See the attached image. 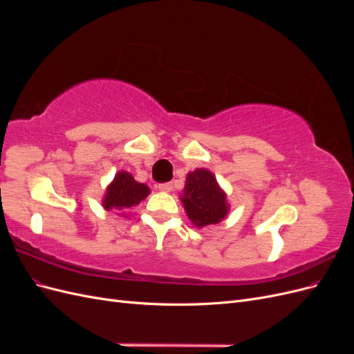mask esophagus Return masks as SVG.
I'll list each match as a JSON object with an SVG mask.
<instances>
[{"label": "esophagus", "mask_w": 354, "mask_h": 354, "mask_svg": "<svg viewBox=\"0 0 354 354\" xmlns=\"http://www.w3.org/2000/svg\"><path fill=\"white\" fill-rule=\"evenodd\" d=\"M156 187H158V190H160V192H171V190H173V185H171V183L158 185Z\"/></svg>", "instance_id": "34e87169"}]
</instances>
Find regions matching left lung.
I'll use <instances>...</instances> for the list:
<instances>
[{
    "instance_id": "1",
    "label": "left lung",
    "mask_w": 354,
    "mask_h": 354,
    "mask_svg": "<svg viewBox=\"0 0 354 354\" xmlns=\"http://www.w3.org/2000/svg\"><path fill=\"white\" fill-rule=\"evenodd\" d=\"M180 201L189 220L199 229L220 223L230 209L226 192L207 168H196L187 173Z\"/></svg>"
}]
</instances>
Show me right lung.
<instances>
[{"instance_id":"1","label":"right lung","mask_w":354,"mask_h":354,"mask_svg":"<svg viewBox=\"0 0 354 354\" xmlns=\"http://www.w3.org/2000/svg\"><path fill=\"white\" fill-rule=\"evenodd\" d=\"M149 194H151V189L147 185L138 183L134 180L133 174L122 169L118 171L113 180L106 187L102 205L106 211H121L122 216L127 217L125 211L138 205L149 196Z\"/></svg>"}]
</instances>
